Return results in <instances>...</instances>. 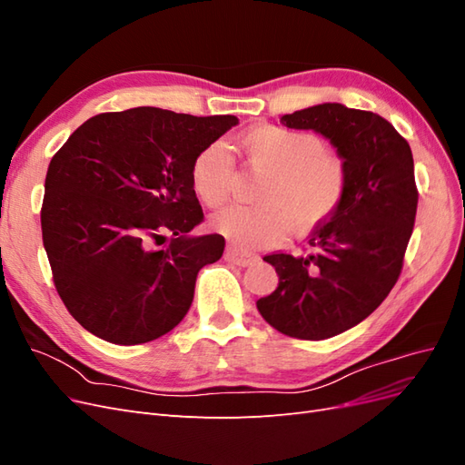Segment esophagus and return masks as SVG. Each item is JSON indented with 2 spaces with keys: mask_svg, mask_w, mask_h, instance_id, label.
Returning a JSON list of instances; mask_svg holds the SVG:
<instances>
[{
  "mask_svg": "<svg viewBox=\"0 0 465 465\" xmlns=\"http://www.w3.org/2000/svg\"><path fill=\"white\" fill-rule=\"evenodd\" d=\"M224 260L234 263V265H241V267H246V265H252L256 262V256L254 254H246V252H241L234 246H227V250H224Z\"/></svg>",
  "mask_w": 465,
  "mask_h": 465,
  "instance_id": "obj_1",
  "label": "esophagus"
}]
</instances>
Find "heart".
<instances>
[{"mask_svg": "<svg viewBox=\"0 0 465 465\" xmlns=\"http://www.w3.org/2000/svg\"><path fill=\"white\" fill-rule=\"evenodd\" d=\"M250 166L267 171L260 184V205H232L209 221L213 232L236 248L273 246L294 227L301 232L316 229L341 203L345 166L340 157L323 151L314 134L281 125H258L238 139ZM190 184L203 205L219 207L232 188V164L221 143H211L195 154Z\"/></svg>", "mask_w": 465, "mask_h": 465, "instance_id": "b5f03b06", "label": "heart"}]
</instances>
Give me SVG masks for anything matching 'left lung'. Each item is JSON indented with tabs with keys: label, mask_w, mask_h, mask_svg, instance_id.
<instances>
[{
	"label": "left lung",
	"mask_w": 465,
	"mask_h": 465,
	"mask_svg": "<svg viewBox=\"0 0 465 465\" xmlns=\"http://www.w3.org/2000/svg\"><path fill=\"white\" fill-rule=\"evenodd\" d=\"M281 124L330 139L345 166V193L308 238L311 254H272L277 289L256 302L263 320L297 340H328L357 326L401 273L417 213L411 147L382 116L323 103Z\"/></svg>",
	"instance_id": "1"
}]
</instances>
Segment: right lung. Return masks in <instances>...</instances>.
Returning <instances> with one entry per match:
<instances>
[{
    "label": "right lung",
    "mask_w": 465,
    "mask_h": 465,
    "mask_svg": "<svg viewBox=\"0 0 465 465\" xmlns=\"http://www.w3.org/2000/svg\"><path fill=\"white\" fill-rule=\"evenodd\" d=\"M236 116H190L139 106L89 118L54 154L40 211L55 291L83 328L139 345L176 328L195 277L223 256L221 234L192 236L203 221L190 184L195 154ZM153 251L151 242H163Z\"/></svg>",
    "instance_id": "obj_1"
}]
</instances>
